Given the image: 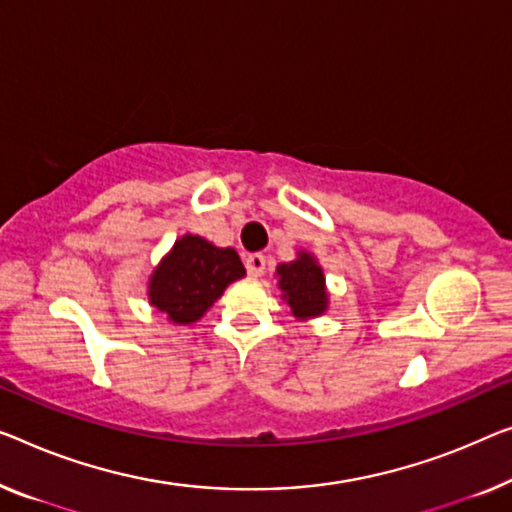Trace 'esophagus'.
Masks as SVG:
<instances>
[{"mask_svg": "<svg viewBox=\"0 0 512 512\" xmlns=\"http://www.w3.org/2000/svg\"><path fill=\"white\" fill-rule=\"evenodd\" d=\"M246 269H248L250 276L259 278V276H262V273H264V269H266V257L259 255V253L248 255V257H246Z\"/></svg>", "mask_w": 512, "mask_h": 512, "instance_id": "esophagus-1", "label": "esophagus"}]
</instances>
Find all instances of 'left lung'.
<instances>
[{"label": "left lung", "instance_id": "left-lung-1", "mask_svg": "<svg viewBox=\"0 0 512 512\" xmlns=\"http://www.w3.org/2000/svg\"><path fill=\"white\" fill-rule=\"evenodd\" d=\"M276 276L282 301H287L296 319L319 317L329 308L324 271L310 253L301 250L294 262L278 264Z\"/></svg>", "mask_w": 512, "mask_h": 512}]
</instances>
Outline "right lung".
I'll return each instance as SVG.
<instances>
[{"label": "right lung", "mask_w": 512, "mask_h": 512, "mask_svg": "<svg viewBox=\"0 0 512 512\" xmlns=\"http://www.w3.org/2000/svg\"><path fill=\"white\" fill-rule=\"evenodd\" d=\"M246 276L234 248H218L197 234L174 241L149 278V303L172 324H195L227 285Z\"/></svg>", "instance_id": "right-lung-1"}]
</instances>
